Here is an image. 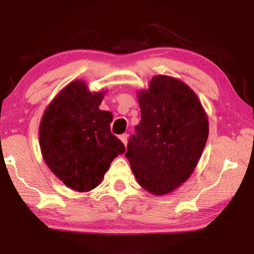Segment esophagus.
I'll return each instance as SVG.
<instances>
[{"instance_id":"obj_1","label":"esophagus","mask_w":254,"mask_h":254,"mask_svg":"<svg viewBox=\"0 0 254 254\" xmlns=\"http://www.w3.org/2000/svg\"><path fill=\"white\" fill-rule=\"evenodd\" d=\"M120 139H121L123 144L127 147V134H122L121 136H120Z\"/></svg>"}]
</instances>
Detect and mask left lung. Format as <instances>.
Returning a JSON list of instances; mask_svg holds the SVG:
<instances>
[{
  "label": "left lung",
  "mask_w": 254,
  "mask_h": 254,
  "mask_svg": "<svg viewBox=\"0 0 254 254\" xmlns=\"http://www.w3.org/2000/svg\"><path fill=\"white\" fill-rule=\"evenodd\" d=\"M141 122L126 156L137 184L150 194H170L194 173L208 137V118L183 80L153 76L137 92Z\"/></svg>",
  "instance_id": "1"
}]
</instances>
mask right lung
Here are the masks:
<instances>
[{
    "instance_id": "add662e5",
    "label": "right lung",
    "mask_w": 254,
    "mask_h": 254,
    "mask_svg": "<svg viewBox=\"0 0 254 254\" xmlns=\"http://www.w3.org/2000/svg\"><path fill=\"white\" fill-rule=\"evenodd\" d=\"M107 89L91 92L86 81L66 85L46 107L39 126L42 158L67 187L87 192L102 183L126 147L111 133L113 115L100 110Z\"/></svg>"
}]
</instances>
